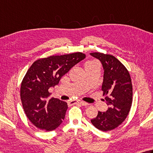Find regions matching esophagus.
<instances>
[{
    "label": "esophagus",
    "instance_id": "1",
    "mask_svg": "<svg viewBox=\"0 0 153 153\" xmlns=\"http://www.w3.org/2000/svg\"><path fill=\"white\" fill-rule=\"evenodd\" d=\"M79 104L82 105H87L88 104L86 103V102L84 101H81V100H78V101H76V100H73V101H70L69 102V105H74V104Z\"/></svg>",
    "mask_w": 153,
    "mask_h": 153
}]
</instances>
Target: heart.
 I'll use <instances>...</instances> for the list:
<instances>
[{
  "label": "heart",
  "mask_w": 153,
  "mask_h": 153,
  "mask_svg": "<svg viewBox=\"0 0 153 153\" xmlns=\"http://www.w3.org/2000/svg\"><path fill=\"white\" fill-rule=\"evenodd\" d=\"M97 62H96V61H89V62H86V63H85V65H90V64H92V63H96Z\"/></svg>",
  "instance_id": "obj_1"
}]
</instances>
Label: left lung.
<instances>
[{
    "instance_id": "left-lung-1",
    "label": "left lung",
    "mask_w": 153,
    "mask_h": 153,
    "mask_svg": "<svg viewBox=\"0 0 153 153\" xmlns=\"http://www.w3.org/2000/svg\"><path fill=\"white\" fill-rule=\"evenodd\" d=\"M91 56L100 61L104 69L102 85L105 102L109 108L105 112H98L91 123L96 128L106 132L116 128L123 123L131 108L132 85L129 72L113 55L91 53Z\"/></svg>"
}]
</instances>
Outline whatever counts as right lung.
I'll return each instance as SVG.
<instances>
[{"mask_svg":"<svg viewBox=\"0 0 153 153\" xmlns=\"http://www.w3.org/2000/svg\"><path fill=\"white\" fill-rule=\"evenodd\" d=\"M85 58L80 52L53 55L37 60L29 68L21 83V99L27 118L36 127L51 131L62 123L68 104L57 98L48 99L49 89Z\"/></svg>","mask_w":153,"mask_h":153,"instance_id":"1","label":"right lung"}]
</instances>
